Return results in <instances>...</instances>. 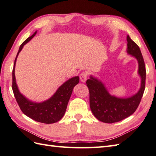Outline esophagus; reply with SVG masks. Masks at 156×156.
Segmentation results:
<instances>
[{
  "mask_svg": "<svg viewBox=\"0 0 156 156\" xmlns=\"http://www.w3.org/2000/svg\"><path fill=\"white\" fill-rule=\"evenodd\" d=\"M87 73L86 71H83L80 74V76H79V77H80V80L81 82L83 83H85L87 80Z\"/></svg>",
  "mask_w": 156,
  "mask_h": 156,
  "instance_id": "1",
  "label": "esophagus"
}]
</instances>
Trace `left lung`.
Returning a JSON list of instances; mask_svg holds the SVG:
<instances>
[{
  "mask_svg": "<svg viewBox=\"0 0 156 156\" xmlns=\"http://www.w3.org/2000/svg\"><path fill=\"white\" fill-rule=\"evenodd\" d=\"M127 52L135 56L139 63L138 73L141 78L139 91L130 98L111 96L100 81L91 76L86 81L90 92V106L92 113L100 121L106 123L119 122L131 116L137 108L145 87L146 70L140 48L127 36Z\"/></svg>",
  "mask_w": 156,
  "mask_h": 156,
  "instance_id": "obj_1",
  "label": "left lung"
}]
</instances>
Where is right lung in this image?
Wrapping results in <instances>:
<instances>
[{"label": "right lung", "instance_id": "obj_1", "mask_svg": "<svg viewBox=\"0 0 156 156\" xmlns=\"http://www.w3.org/2000/svg\"><path fill=\"white\" fill-rule=\"evenodd\" d=\"M36 34V31L32 36L25 40L20 47L12 69V89L16 101L24 114L37 122L52 124L59 121L64 116L73 90L75 85L78 84L79 77L77 76L69 79L57 90L56 93L49 100L43 102L35 103L25 98L19 91L16 83L15 76V62L19 53L23 48V46L30 42Z\"/></svg>", "mask_w": 156, "mask_h": 156}]
</instances>
